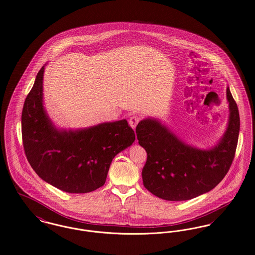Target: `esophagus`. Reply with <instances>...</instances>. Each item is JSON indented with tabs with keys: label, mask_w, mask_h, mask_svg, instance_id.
<instances>
[{
	"label": "esophagus",
	"mask_w": 255,
	"mask_h": 255,
	"mask_svg": "<svg viewBox=\"0 0 255 255\" xmlns=\"http://www.w3.org/2000/svg\"><path fill=\"white\" fill-rule=\"evenodd\" d=\"M140 121V118L138 117V116H131L130 118H129V120H128V124H129V126L135 129V128H136V126H137V124L139 123Z\"/></svg>",
	"instance_id": "34e87169"
}]
</instances>
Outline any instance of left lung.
Wrapping results in <instances>:
<instances>
[{"mask_svg": "<svg viewBox=\"0 0 255 255\" xmlns=\"http://www.w3.org/2000/svg\"><path fill=\"white\" fill-rule=\"evenodd\" d=\"M228 126L212 147L199 148L181 140L159 119L147 117L136 127L138 143L147 151L142 171L144 186L170 201H188L216 187L228 174L240 130L237 105L227 87Z\"/></svg>", "mask_w": 255, "mask_h": 255, "instance_id": "1", "label": "left lung"}]
</instances>
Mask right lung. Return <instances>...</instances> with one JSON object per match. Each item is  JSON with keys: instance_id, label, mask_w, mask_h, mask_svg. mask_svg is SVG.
<instances>
[{"instance_id": "right-lung-1", "label": "right lung", "mask_w": 255, "mask_h": 255, "mask_svg": "<svg viewBox=\"0 0 255 255\" xmlns=\"http://www.w3.org/2000/svg\"><path fill=\"white\" fill-rule=\"evenodd\" d=\"M45 66L38 72L22 111L27 161L44 181L61 191L92 192L106 183L113 158L132 145L133 129L126 119L78 129L57 128L44 107Z\"/></svg>"}]
</instances>
